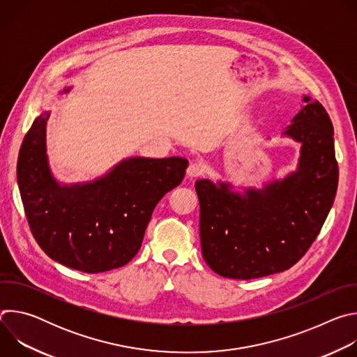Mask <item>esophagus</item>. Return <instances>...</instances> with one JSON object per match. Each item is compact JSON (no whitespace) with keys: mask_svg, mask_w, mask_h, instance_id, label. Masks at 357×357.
Returning a JSON list of instances; mask_svg holds the SVG:
<instances>
[{"mask_svg":"<svg viewBox=\"0 0 357 357\" xmlns=\"http://www.w3.org/2000/svg\"><path fill=\"white\" fill-rule=\"evenodd\" d=\"M203 165L202 164H199V162H192L189 167H188V169H186V176L189 178V179H193V178H197L199 175H202L203 174Z\"/></svg>","mask_w":357,"mask_h":357,"instance_id":"obj_1","label":"esophagus"}]
</instances>
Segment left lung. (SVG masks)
I'll use <instances>...</instances> for the list:
<instances>
[{
  "mask_svg": "<svg viewBox=\"0 0 357 357\" xmlns=\"http://www.w3.org/2000/svg\"><path fill=\"white\" fill-rule=\"evenodd\" d=\"M303 106L282 131L301 144L295 171L263 188L199 179L202 254L219 275L251 280L292 267L321 231L333 205L339 169L332 121L318 100Z\"/></svg>",
  "mask_w": 357,
  "mask_h": 357,
  "instance_id": "8db88e82",
  "label": "left lung"
}]
</instances>
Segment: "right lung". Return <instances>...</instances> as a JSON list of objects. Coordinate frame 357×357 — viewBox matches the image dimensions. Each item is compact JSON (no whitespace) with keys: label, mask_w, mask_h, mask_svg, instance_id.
Returning a JSON list of instances; mask_svg holds the SVG:
<instances>
[{"label":"right lung","mask_w":357,"mask_h":357,"mask_svg":"<svg viewBox=\"0 0 357 357\" xmlns=\"http://www.w3.org/2000/svg\"><path fill=\"white\" fill-rule=\"evenodd\" d=\"M49 117L50 112H42L33 120L17 165L35 240L50 259L77 271L97 274L126 266L138 252L158 202L182 182L188 160L130 157L94 181L62 183L47 161Z\"/></svg>","instance_id":"add662e5"}]
</instances>
